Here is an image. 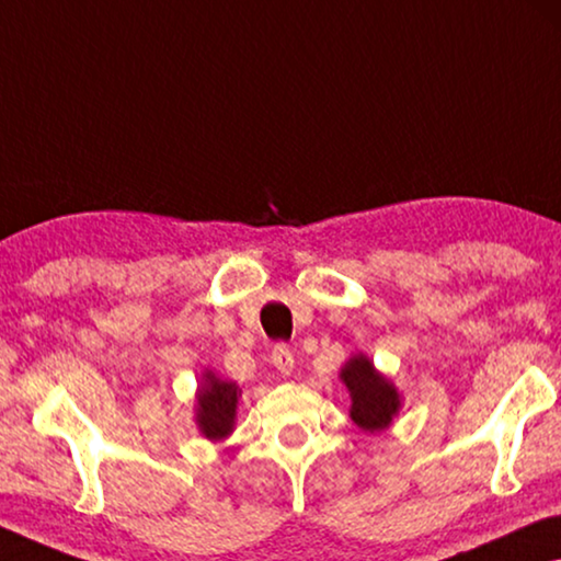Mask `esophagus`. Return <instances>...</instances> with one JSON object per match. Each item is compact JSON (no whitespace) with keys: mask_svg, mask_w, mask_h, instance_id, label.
<instances>
[{"mask_svg":"<svg viewBox=\"0 0 561 561\" xmlns=\"http://www.w3.org/2000/svg\"><path fill=\"white\" fill-rule=\"evenodd\" d=\"M271 360H273V366L278 368L283 376H288L290 370H293V351L286 346V343H278V346L273 348Z\"/></svg>","mask_w":561,"mask_h":561,"instance_id":"obj_1","label":"esophagus"}]
</instances>
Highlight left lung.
I'll list each match as a JSON object with an SVG mask.
<instances>
[{
  "label": "left lung",
  "mask_w": 561,
  "mask_h": 561,
  "mask_svg": "<svg viewBox=\"0 0 561 561\" xmlns=\"http://www.w3.org/2000/svg\"><path fill=\"white\" fill-rule=\"evenodd\" d=\"M341 378L351 391V419L360 428L374 434L391 424L399 411V393L381 374H376L374 364L366 356L351 358L343 366Z\"/></svg>",
  "instance_id": "left-lung-1"
}]
</instances>
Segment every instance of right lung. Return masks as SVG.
Instances as JSON below:
<instances>
[{
    "label": "right lung",
    "instance_id": "1",
    "mask_svg": "<svg viewBox=\"0 0 561 561\" xmlns=\"http://www.w3.org/2000/svg\"><path fill=\"white\" fill-rule=\"evenodd\" d=\"M238 407V386L220 381L213 374H205V383L197 393V424L201 431L213 442L228 436L236 421Z\"/></svg>",
    "mask_w": 561,
    "mask_h": 561
}]
</instances>
